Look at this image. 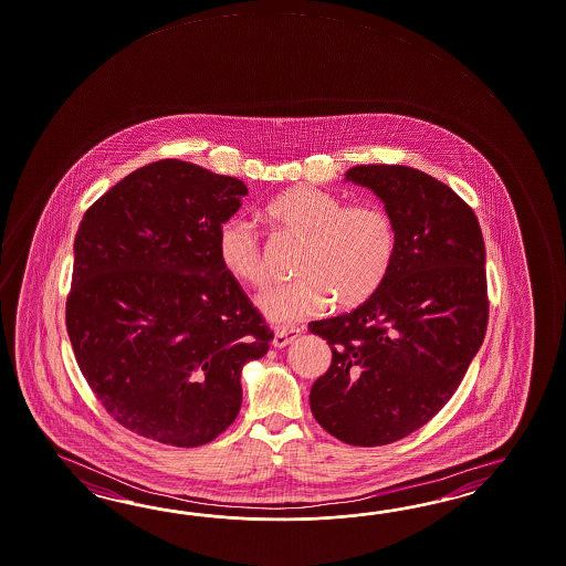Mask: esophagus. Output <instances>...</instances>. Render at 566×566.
Segmentation results:
<instances>
[{"label": "esophagus", "instance_id": "obj_1", "mask_svg": "<svg viewBox=\"0 0 566 566\" xmlns=\"http://www.w3.org/2000/svg\"><path fill=\"white\" fill-rule=\"evenodd\" d=\"M301 333H303V329H298V327H277L276 332H274L272 345L274 347H286L292 342H296L301 337Z\"/></svg>", "mask_w": 566, "mask_h": 566}]
</instances>
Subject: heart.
I'll use <instances>...</instances> for the list:
<instances>
[{"instance_id":"obj_1","label":"heart","mask_w":566,"mask_h":566,"mask_svg":"<svg viewBox=\"0 0 566 566\" xmlns=\"http://www.w3.org/2000/svg\"><path fill=\"white\" fill-rule=\"evenodd\" d=\"M265 217L280 231L304 241L296 263L298 280L265 292V318L292 323L370 301L385 284L399 251L395 219L378 205H349L315 186H294L268 202ZM219 260L229 276L263 289L270 270L255 229L243 219L227 222L219 234Z\"/></svg>"}]
</instances>
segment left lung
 I'll use <instances>...</instances> for the list:
<instances>
[{
  "instance_id": "obj_1",
  "label": "left lung",
  "mask_w": 566,
  "mask_h": 566,
  "mask_svg": "<svg viewBox=\"0 0 566 566\" xmlns=\"http://www.w3.org/2000/svg\"><path fill=\"white\" fill-rule=\"evenodd\" d=\"M345 180L382 200L399 251L370 301L308 325L333 352L308 400L333 438L385 446L423 428L452 399L483 345V233L450 186L413 167L356 166Z\"/></svg>"
}]
</instances>
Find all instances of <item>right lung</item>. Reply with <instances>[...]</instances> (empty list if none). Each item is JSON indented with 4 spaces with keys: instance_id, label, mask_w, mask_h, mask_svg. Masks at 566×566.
I'll list each match as a JSON object with an SVG mask.
<instances>
[{
    "instance_id": "1",
    "label": "right lung",
    "mask_w": 566,
    "mask_h": 566,
    "mask_svg": "<svg viewBox=\"0 0 566 566\" xmlns=\"http://www.w3.org/2000/svg\"><path fill=\"white\" fill-rule=\"evenodd\" d=\"M237 178L161 159L85 210L73 243L67 333L85 380L123 428L196 448L241 409V370L274 333L219 260Z\"/></svg>"
}]
</instances>
